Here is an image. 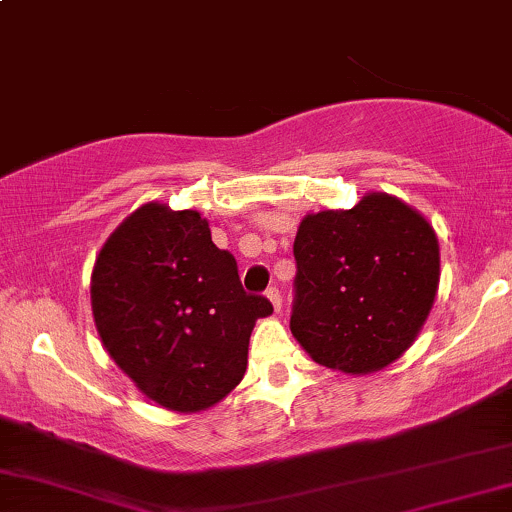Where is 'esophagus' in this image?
<instances>
[{
	"label": "esophagus",
	"instance_id": "esophagus-1",
	"mask_svg": "<svg viewBox=\"0 0 512 512\" xmlns=\"http://www.w3.org/2000/svg\"><path fill=\"white\" fill-rule=\"evenodd\" d=\"M266 296L270 299V304H273L275 311H280V308H282V294H280V289H277V287H268Z\"/></svg>",
	"mask_w": 512,
	"mask_h": 512
}]
</instances>
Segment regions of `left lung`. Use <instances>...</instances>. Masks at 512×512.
I'll return each mask as SVG.
<instances>
[{"instance_id": "left-lung-1", "label": "left lung", "mask_w": 512, "mask_h": 512, "mask_svg": "<svg viewBox=\"0 0 512 512\" xmlns=\"http://www.w3.org/2000/svg\"><path fill=\"white\" fill-rule=\"evenodd\" d=\"M289 327L315 363L380 370L418 337L439 285V242L418 211L368 194L301 220Z\"/></svg>"}]
</instances>
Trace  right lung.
Segmentation results:
<instances>
[{
	"instance_id": "1",
	"label": "right lung",
	"mask_w": 512,
	"mask_h": 512,
	"mask_svg": "<svg viewBox=\"0 0 512 512\" xmlns=\"http://www.w3.org/2000/svg\"><path fill=\"white\" fill-rule=\"evenodd\" d=\"M92 311L118 368L151 401L192 413L237 387L254 323L273 304L244 292L235 256L197 211L144 204L94 263Z\"/></svg>"
}]
</instances>
